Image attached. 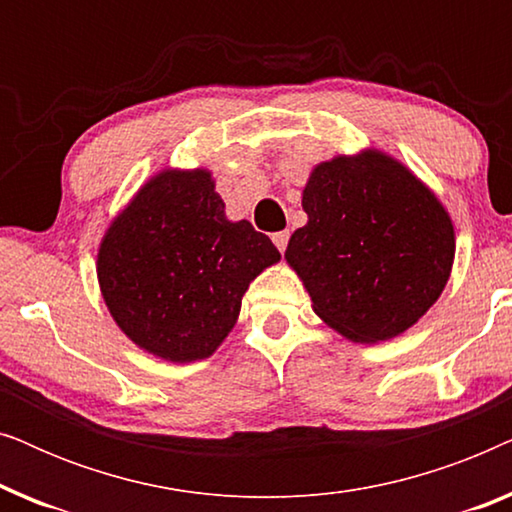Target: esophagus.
<instances>
[{
    "instance_id": "obj_1",
    "label": "esophagus",
    "mask_w": 512,
    "mask_h": 512,
    "mask_svg": "<svg viewBox=\"0 0 512 512\" xmlns=\"http://www.w3.org/2000/svg\"><path fill=\"white\" fill-rule=\"evenodd\" d=\"M272 242H275V247L279 251H284L286 244H289V230H279V233L272 235Z\"/></svg>"
}]
</instances>
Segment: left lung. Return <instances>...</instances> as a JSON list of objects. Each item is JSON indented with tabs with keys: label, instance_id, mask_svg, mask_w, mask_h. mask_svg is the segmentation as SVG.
Masks as SVG:
<instances>
[{
	"label": "left lung",
	"instance_id": "left-lung-1",
	"mask_svg": "<svg viewBox=\"0 0 512 512\" xmlns=\"http://www.w3.org/2000/svg\"><path fill=\"white\" fill-rule=\"evenodd\" d=\"M307 223L284 258L314 312L354 342H380L415 324L443 293L454 226L436 195L380 151L314 167Z\"/></svg>",
	"mask_w": 512,
	"mask_h": 512
}]
</instances>
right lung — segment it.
Returning a JSON list of instances; mask_svg holds the SVG:
<instances>
[{
	"label": "right lung",
	"instance_id": "obj_1",
	"mask_svg": "<svg viewBox=\"0 0 512 512\" xmlns=\"http://www.w3.org/2000/svg\"><path fill=\"white\" fill-rule=\"evenodd\" d=\"M207 170H165L116 216L97 254L111 317L165 361L207 359L235 326L251 279L279 261L268 235L228 221Z\"/></svg>",
	"mask_w": 512,
	"mask_h": 512
}]
</instances>
